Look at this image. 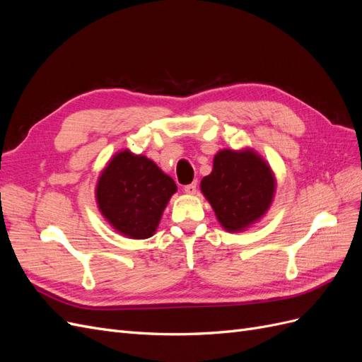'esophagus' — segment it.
<instances>
[{"label": "esophagus", "instance_id": "34e87169", "mask_svg": "<svg viewBox=\"0 0 362 362\" xmlns=\"http://www.w3.org/2000/svg\"><path fill=\"white\" fill-rule=\"evenodd\" d=\"M196 189H198V184H196V182L187 184V185H184V193L194 194V193H196Z\"/></svg>", "mask_w": 362, "mask_h": 362}]
</instances>
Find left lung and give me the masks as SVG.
Here are the masks:
<instances>
[{"mask_svg": "<svg viewBox=\"0 0 362 362\" xmlns=\"http://www.w3.org/2000/svg\"><path fill=\"white\" fill-rule=\"evenodd\" d=\"M275 177L254 151L217 152L201 190L226 231L237 233L264 214L275 194Z\"/></svg>", "mask_w": 362, "mask_h": 362, "instance_id": "8db88e82", "label": "left lung"}]
</instances>
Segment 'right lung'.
Listing matches in <instances>:
<instances>
[{"label":"right lung","instance_id":"add662e5","mask_svg":"<svg viewBox=\"0 0 362 362\" xmlns=\"http://www.w3.org/2000/svg\"><path fill=\"white\" fill-rule=\"evenodd\" d=\"M177 184L154 161L129 151L116 154L96 185L100 211L116 231L131 238L156 233Z\"/></svg>","mask_w":362,"mask_h":362}]
</instances>
